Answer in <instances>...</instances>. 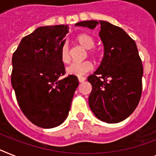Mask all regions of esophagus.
Segmentation results:
<instances>
[{
  "instance_id": "esophagus-1",
  "label": "esophagus",
  "mask_w": 156,
  "mask_h": 156,
  "mask_svg": "<svg viewBox=\"0 0 156 156\" xmlns=\"http://www.w3.org/2000/svg\"><path fill=\"white\" fill-rule=\"evenodd\" d=\"M78 80H79L80 83H83V81L85 80V78L84 77H78Z\"/></svg>"
}]
</instances>
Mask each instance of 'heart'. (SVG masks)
<instances>
[{
  "label": "heart",
  "instance_id": "obj_1",
  "mask_svg": "<svg viewBox=\"0 0 156 156\" xmlns=\"http://www.w3.org/2000/svg\"><path fill=\"white\" fill-rule=\"evenodd\" d=\"M76 41L81 47L84 48L85 49H88V54L90 56L96 58L98 56V52L93 49L92 48L95 46V40L93 37L88 33H80L76 37ZM60 60L64 64H69L71 61L70 50L69 45L64 43L60 50ZM93 68V65L90 61H83L80 63H73L67 68V73L69 75L76 76H81L87 73L90 72Z\"/></svg>",
  "mask_w": 156,
  "mask_h": 156
}]
</instances>
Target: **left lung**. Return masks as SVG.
<instances>
[{
    "mask_svg": "<svg viewBox=\"0 0 156 156\" xmlns=\"http://www.w3.org/2000/svg\"><path fill=\"white\" fill-rule=\"evenodd\" d=\"M98 24L104 57L87 77L92 86L88 103L96 118L116 123L127 119L138 105L144 70L136 42L121 28L104 20H84L75 25L94 29Z\"/></svg>",
    "mask_w": 156,
    "mask_h": 156,
    "instance_id": "left-lung-1",
    "label": "left lung"
}]
</instances>
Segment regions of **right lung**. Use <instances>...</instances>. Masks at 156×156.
<instances>
[{
  "instance_id": "1",
  "label": "right lung",
  "mask_w": 156,
  "mask_h": 156,
  "mask_svg": "<svg viewBox=\"0 0 156 156\" xmlns=\"http://www.w3.org/2000/svg\"><path fill=\"white\" fill-rule=\"evenodd\" d=\"M68 25L37 28L24 37L12 55L11 82L24 115L33 124L52 128L66 119L79 85L76 76L65 73L60 50Z\"/></svg>"
}]
</instances>
